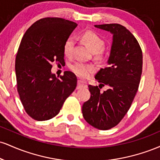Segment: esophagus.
Listing matches in <instances>:
<instances>
[{"label":"esophagus","mask_w":160,"mask_h":160,"mask_svg":"<svg viewBox=\"0 0 160 160\" xmlns=\"http://www.w3.org/2000/svg\"><path fill=\"white\" fill-rule=\"evenodd\" d=\"M82 88H87V83L84 80H79L78 82V89H82Z\"/></svg>","instance_id":"1"}]
</instances>
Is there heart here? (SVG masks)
Masks as SVG:
<instances>
[{
	"instance_id": "b5f03b06",
	"label": "heart",
	"mask_w": 160,
	"mask_h": 160,
	"mask_svg": "<svg viewBox=\"0 0 160 160\" xmlns=\"http://www.w3.org/2000/svg\"><path fill=\"white\" fill-rule=\"evenodd\" d=\"M81 38L92 52L96 53L100 52L101 49L103 48L104 40L96 33L92 31H87L84 32L81 35ZM74 43V40L71 37L66 39L63 46L64 54L66 56H70L71 55ZM70 68L71 69V71H74L75 74L82 78H88L95 70V68L93 65L81 62H77L71 64L70 65Z\"/></svg>"
}]
</instances>
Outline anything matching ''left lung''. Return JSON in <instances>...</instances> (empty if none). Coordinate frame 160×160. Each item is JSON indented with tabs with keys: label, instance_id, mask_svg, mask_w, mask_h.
I'll return each instance as SVG.
<instances>
[{
	"label": "left lung",
	"instance_id": "obj_1",
	"mask_svg": "<svg viewBox=\"0 0 160 160\" xmlns=\"http://www.w3.org/2000/svg\"><path fill=\"white\" fill-rule=\"evenodd\" d=\"M113 35L108 67L101 68L95 78L108 89L100 92L98 86H89L90 98L82 107L83 118L101 130L117 126L131 107L142 73V51L136 38L119 24L95 25Z\"/></svg>",
	"mask_w": 160,
	"mask_h": 160
}]
</instances>
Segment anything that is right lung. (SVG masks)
I'll list each match as a JSON object with an SVG mask.
<instances>
[{"mask_svg":"<svg viewBox=\"0 0 160 160\" xmlns=\"http://www.w3.org/2000/svg\"><path fill=\"white\" fill-rule=\"evenodd\" d=\"M78 26L62 18H43L24 34L16 58L17 90L26 113L34 120H48L59 113L66 98L76 89V75L65 71L60 79L52 63H65L63 46Z\"/></svg>","mask_w":160,"mask_h":160,"instance_id":"add662e5","label":"right lung"}]
</instances>
